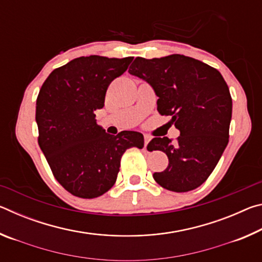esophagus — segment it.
Instances as JSON below:
<instances>
[{"instance_id":"34e87169","label":"esophagus","mask_w":262,"mask_h":262,"mask_svg":"<svg viewBox=\"0 0 262 262\" xmlns=\"http://www.w3.org/2000/svg\"><path fill=\"white\" fill-rule=\"evenodd\" d=\"M150 140H151V136L150 135H144V148H147L148 143L150 142Z\"/></svg>"}]
</instances>
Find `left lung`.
<instances>
[{
	"mask_svg": "<svg viewBox=\"0 0 262 262\" xmlns=\"http://www.w3.org/2000/svg\"><path fill=\"white\" fill-rule=\"evenodd\" d=\"M128 73L152 86L159 114L171 115L168 123L180 132L176 143L168 137L149 142V151L162 150L168 158V166L155 172L154 179L172 192L198 188L229 142L232 99L227 82L217 69L180 54L136 57Z\"/></svg>",
	"mask_w": 262,
	"mask_h": 262,
	"instance_id": "obj_1",
	"label": "left lung"
}]
</instances>
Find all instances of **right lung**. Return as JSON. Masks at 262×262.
Listing matches in <instances>:
<instances>
[{"instance_id":"right-lung-1","label":"right lung","mask_w":262,"mask_h":262,"mask_svg":"<svg viewBox=\"0 0 262 262\" xmlns=\"http://www.w3.org/2000/svg\"><path fill=\"white\" fill-rule=\"evenodd\" d=\"M134 57L90 55L56 68L43 82L37 98L38 143L55 179L75 196L94 199L112 187L127 149L144 145L139 132L110 135L96 122L114 78Z\"/></svg>"}]
</instances>
